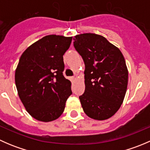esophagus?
I'll return each mask as SVG.
<instances>
[{
	"label": "esophagus",
	"instance_id": "34e87169",
	"mask_svg": "<svg viewBox=\"0 0 150 150\" xmlns=\"http://www.w3.org/2000/svg\"><path fill=\"white\" fill-rule=\"evenodd\" d=\"M77 78H78V76H77V75H75V76L72 77V81H75V80L77 79Z\"/></svg>",
	"mask_w": 150,
	"mask_h": 150
}]
</instances>
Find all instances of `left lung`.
Masks as SVG:
<instances>
[{"label": "left lung", "mask_w": 150, "mask_h": 150, "mask_svg": "<svg viewBox=\"0 0 150 150\" xmlns=\"http://www.w3.org/2000/svg\"><path fill=\"white\" fill-rule=\"evenodd\" d=\"M73 40L85 64L86 87L79 96L84 112L94 120H107L119 110L126 93L128 72L123 55L99 35L83 33Z\"/></svg>", "instance_id": "8db88e82"}]
</instances>
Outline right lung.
I'll return each instance as SVG.
<instances>
[{
	"mask_svg": "<svg viewBox=\"0 0 150 150\" xmlns=\"http://www.w3.org/2000/svg\"><path fill=\"white\" fill-rule=\"evenodd\" d=\"M72 39L46 35L29 46L19 59L15 72L18 94L29 114L39 121L58 118L72 94L71 82L63 75V55Z\"/></svg>",
	"mask_w": 150,
	"mask_h": 150,
	"instance_id": "right-lung-1",
	"label": "right lung"
}]
</instances>
